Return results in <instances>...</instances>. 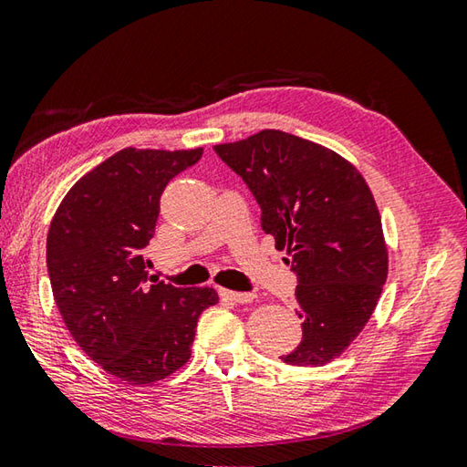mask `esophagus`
Returning <instances> with one entry per match:
<instances>
[{"instance_id":"esophagus-1","label":"esophagus","mask_w":467,"mask_h":467,"mask_svg":"<svg viewBox=\"0 0 467 467\" xmlns=\"http://www.w3.org/2000/svg\"><path fill=\"white\" fill-rule=\"evenodd\" d=\"M220 296L224 300H231L234 304H247L251 300H255V294L253 292H233V290H220Z\"/></svg>"}]
</instances>
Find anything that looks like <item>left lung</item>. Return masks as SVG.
<instances>
[{"instance_id":"1","label":"left lung","mask_w":467,"mask_h":467,"mask_svg":"<svg viewBox=\"0 0 467 467\" xmlns=\"http://www.w3.org/2000/svg\"><path fill=\"white\" fill-rule=\"evenodd\" d=\"M247 183L261 228L298 277L302 341L284 363L325 366L366 327L388 275L379 212L366 180L335 150L282 130L214 147Z\"/></svg>"}]
</instances>
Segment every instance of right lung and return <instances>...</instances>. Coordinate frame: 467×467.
<instances>
[{
  "instance_id": "1",
  "label": "right lung",
  "mask_w": 467,
  "mask_h": 467,
  "mask_svg": "<svg viewBox=\"0 0 467 467\" xmlns=\"http://www.w3.org/2000/svg\"><path fill=\"white\" fill-rule=\"evenodd\" d=\"M204 149H122L73 185L47 236L55 302L75 341L108 374L150 384L192 355L212 287L149 277L142 249L155 234L159 200Z\"/></svg>"
}]
</instances>
